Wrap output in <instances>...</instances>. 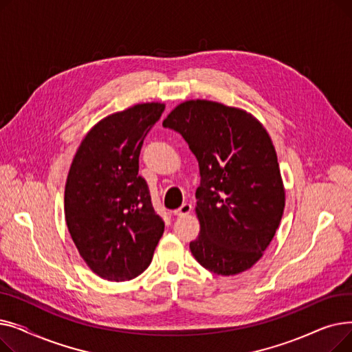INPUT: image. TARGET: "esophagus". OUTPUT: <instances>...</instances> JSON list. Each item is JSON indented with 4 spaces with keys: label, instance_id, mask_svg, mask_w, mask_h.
<instances>
[{
    "label": "esophagus",
    "instance_id": "34e87169",
    "mask_svg": "<svg viewBox=\"0 0 352 352\" xmlns=\"http://www.w3.org/2000/svg\"><path fill=\"white\" fill-rule=\"evenodd\" d=\"M191 210H192V206L188 204V202H186V204H182L178 210L174 211V215H177V217H186V215H188L191 212Z\"/></svg>",
    "mask_w": 352,
    "mask_h": 352
}]
</instances>
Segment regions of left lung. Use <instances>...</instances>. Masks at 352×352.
Wrapping results in <instances>:
<instances>
[{"label":"left lung","mask_w":352,"mask_h":352,"mask_svg":"<svg viewBox=\"0 0 352 352\" xmlns=\"http://www.w3.org/2000/svg\"><path fill=\"white\" fill-rule=\"evenodd\" d=\"M187 141L199 165L195 260L218 275L251 268L278 228L285 191L272 141L247 111L191 100L162 122Z\"/></svg>","instance_id":"left-lung-1"}]
</instances>
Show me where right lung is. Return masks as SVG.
Here are the masks:
<instances>
[{
	"mask_svg": "<svg viewBox=\"0 0 352 352\" xmlns=\"http://www.w3.org/2000/svg\"><path fill=\"white\" fill-rule=\"evenodd\" d=\"M164 104L146 102L101 120L82 140L67 177V227L82 260L101 278L129 281L151 264L164 221L138 175L144 138Z\"/></svg>",
	"mask_w": 352,
	"mask_h": 352,
	"instance_id": "right-lung-1",
	"label": "right lung"
}]
</instances>
